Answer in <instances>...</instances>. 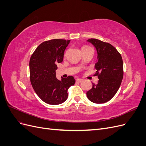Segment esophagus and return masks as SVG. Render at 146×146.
I'll return each instance as SVG.
<instances>
[{"label": "esophagus", "mask_w": 146, "mask_h": 146, "mask_svg": "<svg viewBox=\"0 0 146 146\" xmlns=\"http://www.w3.org/2000/svg\"><path fill=\"white\" fill-rule=\"evenodd\" d=\"M82 81H83L82 79H80V78H77V79H76V82H77L81 83Z\"/></svg>", "instance_id": "obj_1"}]
</instances>
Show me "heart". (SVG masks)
I'll use <instances>...</instances> for the list:
<instances>
[{
    "label": "heart",
    "mask_w": 146,
    "mask_h": 146,
    "mask_svg": "<svg viewBox=\"0 0 146 146\" xmlns=\"http://www.w3.org/2000/svg\"><path fill=\"white\" fill-rule=\"evenodd\" d=\"M88 47H89V46H84V47H82V49H83V48H88Z\"/></svg>",
    "instance_id": "b5f03b06"
}]
</instances>
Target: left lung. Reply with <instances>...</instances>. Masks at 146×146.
I'll return each mask as SVG.
<instances>
[{
	"instance_id": "obj_1",
	"label": "left lung",
	"mask_w": 146,
	"mask_h": 146,
	"mask_svg": "<svg viewBox=\"0 0 146 146\" xmlns=\"http://www.w3.org/2000/svg\"><path fill=\"white\" fill-rule=\"evenodd\" d=\"M87 41L96 47L98 53L94 76L99 78L98 83H92L91 89L87 91V98L93 103H105L113 98L121 86L123 75L122 56L116 48L108 42L94 38Z\"/></svg>"
}]
</instances>
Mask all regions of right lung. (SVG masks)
I'll list each match as a JSON object with an SVG mask.
<instances>
[{
    "label": "right lung",
    "mask_w": 146,
    "mask_h": 146,
    "mask_svg": "<svg viewBox=\"0 0 146 146\" xmlns=\"http://www.w3.org/2000/svg\"><path fill=\"white\" fill-rule=\"evenodd\" d=\"M70 40L55 39L39 44L30 59V79L33 90L43 102L58 105L68 99L69 88L76 82L68 76L59 80L56 77L57 63L63 60L64 52Z\"/></svg>",
    "instance_id": "add662e5"
}]
</instances>
